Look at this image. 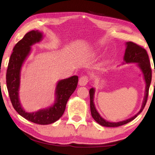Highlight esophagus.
<instances>
[{"label": "esophagus", "mask_w": 155, "mask_h": 155, "mask_svg": "<svg viewBox=\"0 0 155 155\" xmlns=\"http://www.w3.org/2000/svg\"><path fill=\"white\" fill-rule=\"evenodd\" d=\"M89 82V77L87 75H83L82 77H81L78 81V84L81 86H84L87 85V83Z\"/></svg>", "instance_id": "34e87169"}]
</instances>
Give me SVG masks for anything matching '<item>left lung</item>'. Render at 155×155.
<instances>
[{"instance_id":"1","label":"left lung","mask_w":155,"mask_h":155,"mask_svg":"<svg viewBox=\"0 0 155 155\" xmlns=\"http://www.w3.org/2000/svg\"><path fill=\"white\" fill-rule=\"evenodd\" d=\"M127 48L125 51V54L124 57V60L126 63H137V65L143 72L144 79L146 81V92L145 96H144L143 104L141 106L140 111L134 116L130 117L129 119H127L124 121L119 122H110L104 120L100 114L96 111L95 108V105L94 103V89L91 88L90 90V110L91 116L96 122H98L99 124L103 127H117L120 126L124 125L130 122V121L134 120L140 113L143 111V109L145 107L146 104L147 100H148L149 87H150L151 80H152V70L150 68V62L149 60L148 54L147 53V51L145 48L141 47L140 45H137V44L132 41H128L127 42ZM155 72V70H154Z\"/></svg>"}]
</instances>
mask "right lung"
Listing matches in <instances>:
<instances>
[{
    "mask_svg": "<svg viewBox=\"0 0 155 155\" xmlns=\"http://www.w3.org/2000/svg\"><path fill=\"white\" fill-rule=\"evenodd\" d=\"M42 37V33L38 30L31 31L15 44L9 61L6 83L9 98L15 111L28 121L46 125L56 122L64 114L68 99L77 87L78 78L77 76H72L59 81L55 90V101L52 106L33 113L26 112L23 109L18 97L21 68L29 54L31 46L40 41Z\"/></svg>",
    "mask_w": 155,
    "mask_h": 155,
    "instance_id": "right-lung-1",
    "label": "right lung"
}]
</instances>
